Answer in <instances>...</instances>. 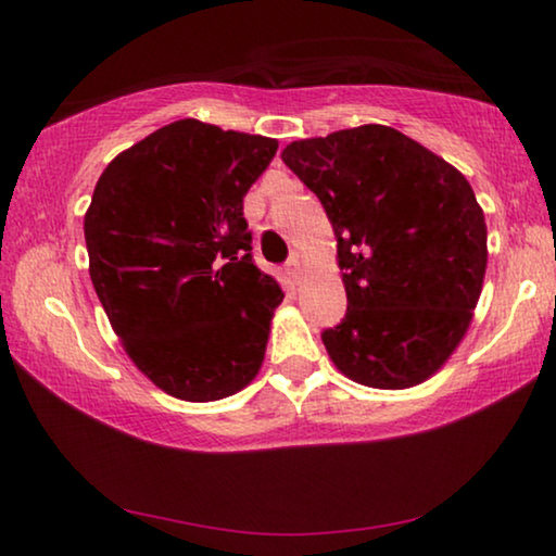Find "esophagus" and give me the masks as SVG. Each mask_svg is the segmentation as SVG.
I'll return each mask as SVG.
<instances>
[{
    "mask_svg": "<svg viewBox=\"0 0 556 556\" xmlns=\"http://www.w3.org/2000/svg\"><path fill=\"white\" fill-rule=\"evenodd\" d=\"M283 270H286V276H288V280H299V270H301V261H299V255H291L288 257V263L283 265Z\"/></svg>",
    "mask_w": 556,
    "mask_h": 556,
    "instance_id": "obj_1",
    "label": "esophagus"
}]
</instances>
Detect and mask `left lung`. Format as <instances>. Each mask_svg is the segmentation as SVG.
Segmentation results:
<instances>
[{"mask_svg":"<svg viewBox=\"0 0 556 556\" xmlns=\"http://www.w3.org/2000/svg\"><path fill=\"white\" fill-rule=\"evenodd\" d=\"M283 162L337 235L346 314L321 339L354 382L405 390L460 344L485 276V223L466 177L390 126L293 141Z\"/></svg>","mask_w":556,"mask_h":556,"instance_id":"left-lung-1","label":"left lung"}]
</instances>
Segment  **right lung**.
Instances as JSON below:
<instances>
[{
  "label": "right lung",
  "mask_w": 556,
  "mask_h": 556,
  "mask_svg": "<svg viewBox=\"0 0 556 556\" xmlns=\"http://www.w3.org/2000/svg\"><path fill=\"white\" fill-rule=\"evenodd\" d=\"M278 141L185 118L105 166L86 212L90 280L136 367L172 397H230L257 375L276 280L242 197Z\"/></svg>",
  "instance_id": "add662e5"
}]
</instances>
